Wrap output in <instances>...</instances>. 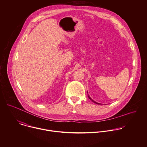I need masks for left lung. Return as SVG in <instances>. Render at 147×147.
I'll return each mask as SVG.
<instances>
[{
    "label": "left lung",
    "instance_id": "obj_1",
    "mask_svg": "<svg viewBox=\"0 0 147 147\" xmlns=\"http://www.w3.org/2000/svg\"><path fill=\"white\" fill-rule=\"evenodd\" d=\"M88 98H90V100H92V101H93V102H95V103H96V104H99V103H98V102H95V101H94V100H92V99H91V98H90V96H88Z\"/></svg>",
    "mask_w": 147,
    "mask_h": 147
}]
</instances>
